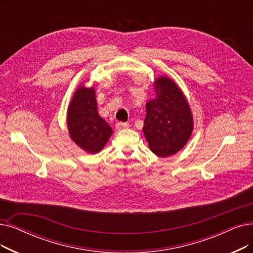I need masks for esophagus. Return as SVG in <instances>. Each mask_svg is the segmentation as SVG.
<instances>
[{
  "instance_id": "34e87169",
  "label": "esophagus",
  "mask_w": 253,
  "mask_h": 253,
  "mask_svg": "<svg viewBox=\"0 0 253 253\" xmlns=\"http://www.w3.org/2000/svg\"><path fill=\"white\" fill-rule=\"evenodd\" d=\"M128 127H129V124H128V123H124V122H118V123L116 124V128H117L118 130H122V129L128 128Z\"/></svg>"
}]
</instances>
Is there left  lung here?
<instances>
[{
    "instance_id": "left-lung-1",
    "label": "left lung",
    "mask_w": 253,
    "mask_h": 253,
    "mask_svg": "<svg viewBox=\"0 0 253 253\" xmlns=\"http://www.w3.org/2000/svg\"><path fill=\"white\" fill-rule=\"evenodd\" d=\"M154 86L156 97L146 104L142 131L154 154L169 157L187 144L193 130V117L188 101L172 80L160 76Z\"/></svg>"
}]
</instances>
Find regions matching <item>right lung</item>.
<instances>
[{"mask_svg":"<svg viewBox=\"0 0 253 253\" xmlns=\"http://www.w3.org/2000/svg\"><path fill=\"white\" fill-rule=\"evenodd\" d=\"M71 139L84 151L100 152L113 134V129L99 116L94 87L81 85L76 89L67 113Z\"/></svg>","mask_w":253,"mask_h":253,"instance_id":"1","label":"right lung"}]
</instances>
